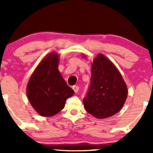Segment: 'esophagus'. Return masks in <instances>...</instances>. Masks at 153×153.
Wrapping results in <instances>:
<instances>
[{
    "mask_svg": "<svg viewBox=\"0 0 153 153\" xmlns=\"http://www.w3.org/2000/svg\"><path fill=\"white\" fill-rule=\"evenodd\" d=\"M73 90H74V91L75 92V93H78V91H79V88L78 86H73Z\"/></svg>",
    "mask_w": 153,
    "mask_h": 153,
    "instance_id": "esophagus-1",
    "label": "esophagus"
}]
</instances>
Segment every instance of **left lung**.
<instances>
[{"label":"left lung","instance_id":"obj_1","mask_svg":"<svg viewBox=\"0 0 153 153\" xmlns=\"http://www.w3.org/2000/svg\"><path fill=\"white\" fill-rule=\"evenodd\" d=\"M127 95V86L119 71L98 54L92 64L90 84L83 99L86 111L100 119L109 117L122 109Z\"/></svg>","mask_w":153,"mask_h":153}]
</instances>
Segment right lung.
Instances as JSON below:
<instances>
[{"instance_id": "1", "label": "right lung", "mask_w": 153, "mask_h": 153, "mask_svg": "<svg viewBox=\"0 0 153 153\" xmlns=\"http://www.w3.org/2000/svg\"><path fill=\"white\" fill-rule=\"evenodd\" d=\"M58 55L51 53L39 63L27 85L30 104L40 115L53 116L65 106L74 91L63 79L58 68Z\"/></svg>"}]
</instances>
